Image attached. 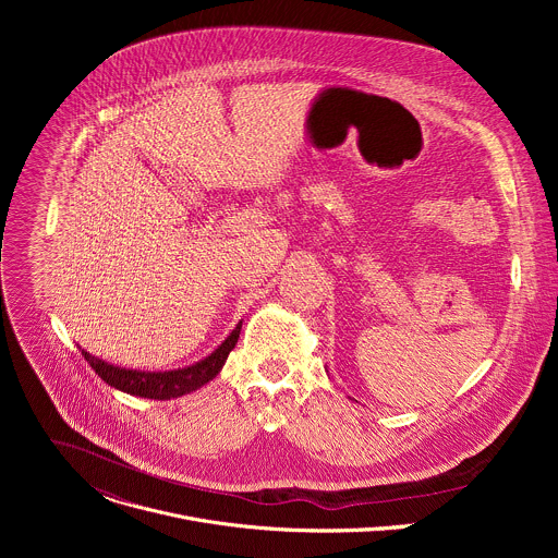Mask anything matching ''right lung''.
<instances>
[{"label": "right lung", "instance_id": "1", "mask_svg": "<svg viewBox=\"0 0 558 558\" xmlns=\"http://www.w3.org/2000/svg\"><path fill=\"white\" fill-rule=\"evenodd\" d=\"M241 329H243V320L235 325V329L227 336V340L211 355H207L205 360H201L192 366L174 368V371L123 368V366H114L101 357H95L93 353H88L84 349H82V353L88 360V364L95 368V373H99V377L108 386H114L128 395L147 397V400H172V397H181L192 390H198L201 386H205L209 379H214L220 373V368L227 362V355L235 347L238 338H241Z\"/></svg>", "mask_w": 558, "mask_h": 558}]
</instances>
